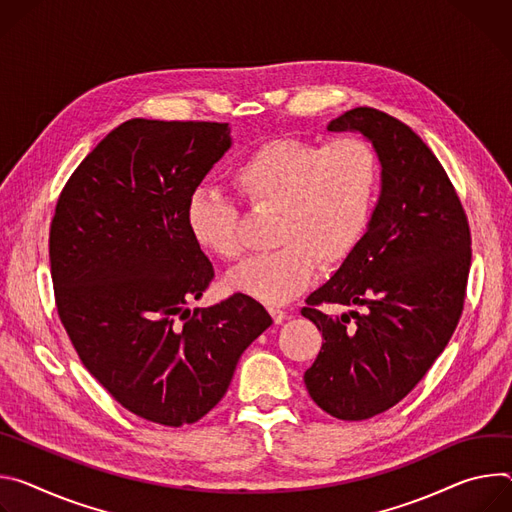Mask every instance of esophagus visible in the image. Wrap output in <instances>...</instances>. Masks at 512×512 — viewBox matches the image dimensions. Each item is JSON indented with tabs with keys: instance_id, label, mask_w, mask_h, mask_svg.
<instances>
[{
	"instance_id": "34e87169",
	"label": "esophagus",
	"mask_w": 512,
	"mask_h": 512,
	"mask_svg": "<svg viewBox=\"0 0 512 512\" xmlns=\"http://www.w3.org/2000/svg\"><path fill=\"white\" fill-rule=\"evenodd\" d=\"M270 315H272V319H274V323H276V325H280L282 321L287 319V313L282 311V309H278V307H270Z\"/></svg>"
}]
</instances>
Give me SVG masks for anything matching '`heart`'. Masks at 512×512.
Masks as SVG:
<instances>
[{
  "instance_id": "obj_1",
  "label": "heart",
  "mask_w": 512,
  "mask_h": 512,
  "mask_svg": "<svg viewBox=\"0 0 512 512\" xmlns=\"http://www.w3.org/2000/svg\"><path fill=\"white\" fill-rule=\"evenodd\" d=\"M234 185L254 207L278 209V250L252 258L227 276V287L266 305L307 289L317 262L342 264L370 223L380 162L360 136L325 146L303 138H274L250 150L234 168ZM240 209L217 189L199 187L187 201V227L207 254L234 262L242 256Z\"/></svg>"
}]
</instances>
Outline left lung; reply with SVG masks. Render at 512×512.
Wrapping results in <instances>:
<instances>
[{
    "label": "left lung",
    "instance_id": "obj_1",
    "mask_svg": "<svg viewBox=\"0 0 512 512\" xmlns=\"http://www.w3.org/2000/svg\"><path fill=\"white\" fill-rule=\"evenodd\" d=\"M327 130L372 144L380 195L356 250L301 311L323 337L303 378L325 413L362 421L403 401L445 350L464 309L470 227L443 166L409 126L356 107ZM323 302L351 311L329 318Z\"/></svg>",
    "mask_w": 512,
    "mask_h": 512
}]
</instances>
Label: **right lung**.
<instances>
[{"mask_svg": "<svg viewBox=\"0 0 512 512\" xmlns=\"http://www.w3.org/2000/svg\"><path fill=\"white\" fill-rule=\"evenodd\" d=\"M230 132L215 122H124L77 166L50 225L56 307L81 362L122 407L166 427L207 415L272 325L242 293L187 309L213 278L187 201L232 148Z\"/></svg>", "mask_w": 512, "mask_h": 512, "instance_id": "obj_1", "label": "right lung"}]
</instances>
